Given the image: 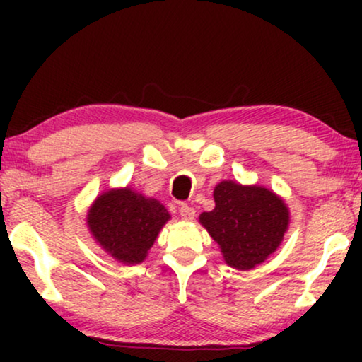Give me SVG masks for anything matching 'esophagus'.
I'll use <instances>...</instances> for the list:
<instances>
[{"label":"esophagus","mask_w":362,"mask_h":362,"mask_svg":"<svg viewBox=\"0 0 362 362\" xmlns=\"http://www.w3.org/2000/svg\"><path fill=\"white\" fill-rule=\"evenodd\" d=\"M180 216H181V219H185V221H192V219H194V216H196V211L192 209L191 206L181 204Z\"/></svg>","instance_id":"1"}]
</instances>
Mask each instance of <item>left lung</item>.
Returning <instances> with one entry per match:
<instances>
[{
    "label": "left lung",
    "mask_w": 362,
    "mask_h": 362,
    "mask_svg": "<svg viewBox=\"0 0 362 362\" xmlns=\"http://www.w3.org/2000/svg\"><path fill=\"white\" fill-rule=\"evenodd\" d=\"M216 207L199 222L219 244L224 260L250 270L274 254L288 227V209L274 192L260 186L222 181L214 189Z\"/></svg>",
    "instance_id": "obj_1"
}]
</instances>
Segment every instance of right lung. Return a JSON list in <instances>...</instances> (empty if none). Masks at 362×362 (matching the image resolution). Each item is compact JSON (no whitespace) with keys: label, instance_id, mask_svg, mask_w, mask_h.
Masks as SVG:
<instances>
[{"label":"right lung","instance_id":"1","mask_svg":"<svg viewBox=\"0 0 362 362\" xmlns=\"http://www.w3.org/2000/svg\"><path fill=\"white\" fill-rule=\"evenodd\" d=\"M170 214L156 199L132 189L108 191L88 211V229L98 244L123 264H140Z\"/></svg>","mask_w":362,"mask_h":362}]
</instances>
